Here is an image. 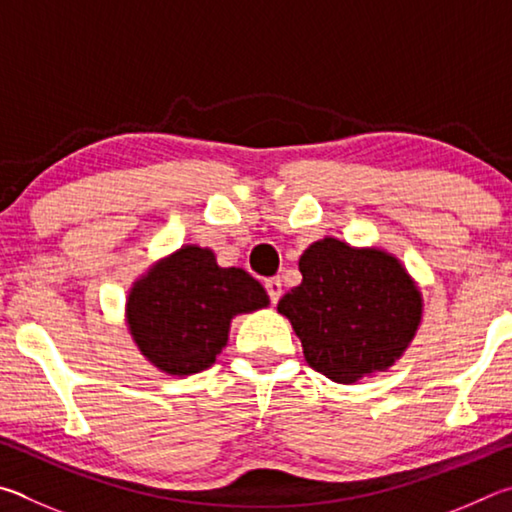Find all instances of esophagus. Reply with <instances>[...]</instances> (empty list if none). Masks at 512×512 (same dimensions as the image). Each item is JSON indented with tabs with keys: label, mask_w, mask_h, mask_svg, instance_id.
<instances>
[{
	"label": "esophagus",
	"mask_w": 512,
	"mask_h": 512,
	"mask_svg": "<svg viewBox=\"0 0 512 512\" xmlns=\"http://www.w3.org/2000/svg\"><path fill=\"white\" fill-rule=\"evenodd\" d=\"M264 289H266L268 300H271V305H275V302L282 296V280L280 277H268V280L264 282Z\"/></svg>",
	"instance_id": "1"
}]
</instances>
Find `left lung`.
Returning a JSON list of instances; mask_svg holds the SVG:
<instances>
[{
	"instance_id": "obj_1",
	"label": "left lung",
	"mask_w": 512,
	"mask_h": 512,
	"mask_svg": "<svg viewBox=\"0 0 512 512\" xmlns=\"http://www.w3.org/2000/svg\"><path fill=\"white\" fill-rule=\"evenodd\" d=\"M300 273L277 309L291 320L309 366L339 384L393 366L422 314L420 291L402 264L327 237L302 253Z\"/></svg>"
}]
</instances>
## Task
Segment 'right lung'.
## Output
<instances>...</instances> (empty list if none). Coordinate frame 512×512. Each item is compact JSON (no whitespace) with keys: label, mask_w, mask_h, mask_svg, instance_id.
Returning a JSON list of instances; mask_svg holds the SVG:
<instances>
[{"label":"right lung","mask_w":512,"mask_h":512,"mask_svg":"<svg viewBox=\"0 0 512 512\" xmlns=\"http://www.w3.org/2000/svg\"><path fill=\"white\" fill-rule=\"evenodd\" d=\"M266 305L255 277L216 266L212 250L185 246L135 284L126 311L146 359L169 375H194L214 363L232 316Z\"/></svg>","instance_id":"add662e5"}]
</instances>
